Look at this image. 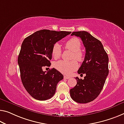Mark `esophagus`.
Segmentation results:
<instances>
[{"label": "esophagus", "mask_w": 124, "mask_h": 124, "mask_svg": "<svg viewBox=\"0 0 124 124\" xmlns=\"http://www.w3.org/2000/svg\"><path fill=\"white\" fill-rule=\"evenodd\" d=\"M64 78L65 79H70V78L69 77H68V76H64Z\"/></svg>", "instance_id": "34e87169"}]
</instances>
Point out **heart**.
Returning a JSON list of instances; mask_svg holds the SVG:
<instances>
[{"label": "heart", "instance_id": "b5f03b06", "mask_svg": "<svg viewBox=\"0 0 124 124\" xmlns=\"http://www.w3.org/2000/svg\"><path fill=\"white\" fill-rule=\"evenodd\" d=\"M65 47L68 50L73 51L72 59H75L78 62H82L84 58V54L80 50L81 43L77 38H73L67 41L65 44ZM51 54L54 58H58L62 54V48L59 44L56 43L53 45ZM57 70L64 74L70 75L78 68L77 61L72 60L70 62H65L60 60L55 62L54 65Z\"/></svg>", "mask_w": 124, "mask_h": 124}]
</instances>
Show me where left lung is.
I'll list each match as a JSON object with an SVG mask.
<instances>
[{"label":"left lung","instance_id":"left-lung-1","mask_svg":"<svg viewBox=\"0 0 124 124\" xmlns=\"http://www.w3.org/2000/svg\"><path fill=\"white\" fill-rule=\"evenodd\" d=\"M71 36L81 38L85 47L84 60L78 73L86 74L83 80L77 77V84L70 89L72 99L85 104L95 100L100 94L108 74V58L102 43L88 32H73Z\"/></svg>","mask_w":124,"mask_h":124}]
</instances>
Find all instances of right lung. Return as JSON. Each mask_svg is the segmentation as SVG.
<instances>
[{
	"label": "right lung",
	"mask_w": 124,
	"mask_h": 124,
	"mask_svg": "<svg viewBox=\"0 0 124 124\" xmlns=\"http://www.w3.org/2000/svg\"><path fill=\"white\" fill-rule=\"evenodd\" d=\"M71 31L41 30L26 37L23 41L18 58L20 77L27 92L38 100H46L54 96L56 85L63 75L54 68L43 71L50 66L53 45Z\"/></svg>",
	"instance_id": "obj_1"
}]
</instances>
